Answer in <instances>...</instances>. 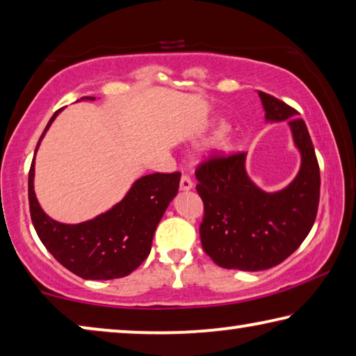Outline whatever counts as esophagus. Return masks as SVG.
I'll return each instance as SVG.
<instances>
[{
	"label": "esophagus",
	"mask_w": 356,
	"mask_h": 356,
	"mask_svg": "<svg viewBox=\"0 0 356 356\" xmlns=\"http://www.w3.org/2000/svg\"><path fill=\"white\" fill-rule=\"evenodd\" d=\"M180 190L182 191H188L193 188V182H191V179L188 176H182V179H180Z\"/></svg>",
	"instance_id": "obj_1"
}]
</instances>
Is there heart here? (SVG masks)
Returning a JSON list of instances; mask_svg holds the SVG:
<instances>
[{"label":"heart","instance_id":"obj_1","mask_svg":"<svg viewBox=\"0 0 356 356\" xmlns=\"http://www.w3.org/2000/svg\"><path fill=\"white\" fill-rule=\"evenodd\" d=\"M223 129H225V127L220 125V123H218V125L211 127L204 134H201L198 143H201V140H207V139H211L213 136H217V134L223 133ZM233 147H234V144H233V140H231L229 138H227V136L218 138V140H217V150L222 152V154H228V152L233 150Z\"/></svg>","mask_w":356,"mask_h":356}]
</instances>
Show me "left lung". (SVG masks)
<instances>
[{
  "instance_id": "obj_1",
  "label": "left lung",
  "mask_w": 356,
  "mask_h": 356,
  "mask_svg": "<svg viewBox=\"0 0 356 356\" xmlns=\"http://www.w3.org/2000/svg\"><path fill=\"white\" fill-rule=\"evenodd\" d=\"M264 120H289L301 165L296 177L277 191H264L247 174V154L216 158L196 171V191L204 202L200 227L202 249L225 269L263 270L289 258L317 217L320 169L307 127L280 99L258 92Z\"/></svg>"
}]
</instances>
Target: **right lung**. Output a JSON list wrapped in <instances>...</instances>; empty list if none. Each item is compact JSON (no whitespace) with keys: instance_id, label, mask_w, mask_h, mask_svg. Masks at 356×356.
Returning <instances> with one entry per match:
<instances>
[{"instance_id":"1","label":"right lung","mask_w":356,"mask_h":356,"mask_svg":"<svg viewBox=\"0 0 356 356\" xmlns=\"http://www.w3.org/2000/svg\"><path fill=\"white\" fill-rule=\"evenodd\" d=\"M95 101V97L82 98ZM50 118L41 139L52 125ZM180 172L149 174L138 179L122 201L82 223H61L42 211L35 193V160L28 176L31 222L44 247L56 261L82 279L111 280L131 274L152 249L155 229L177 195Z\"/></svg>"}]
</instances>
